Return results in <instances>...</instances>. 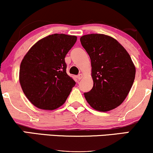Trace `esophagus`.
<instances>
[{
  "label": "esophagus",
  "instance_id": "esophagus-1",
  "mask_svg": "<svg viewBox=\"0 0 153 153\" xmlns=\"http://www.w3.org/2000/svg\"><path fill=\"white\" fill-rule=\"evenodd\" d=\"M82 78V74H79V75H78V76H77V78H78V80H81Z\"/></svg>",
  "mask_w": 153,
  "mask_h": 153
}]
</instances>
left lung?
<instances>
[{
  "label": "left lung",
  "instance_id": "left-lung-1",
  "mask_svg": "<svg viewBox=\"0 0 153 153\" xmlns=\"http://www.w3.org/2000/svg\"><path fill=\"white\" fill-rule=\"evenodd\" d=\"M82 46L88 54L94 86L84 93L88 103L100 111L112 110L126 99L134 82L135 67L117 40L101 34L84 35Z\"/></svg>",
  "mask_w": 153,
  "mask_h": 153
}]
</instances>
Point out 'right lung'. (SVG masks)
Masks as SVG:
<instances>
[{
  "mask_svg": "<svg viewBox=\"0 0 153 153\" xmlns=\"http://www.w3.org/2000/svg\"><path fill=\"white\" fill-rule=\"evenodd\" d=\"M75 36L54 34L39 40L24 56L19 81L26 98L37 108L54 110L65 102L75 80L67 74V53Z\"/></svg>",
  "mask_w": 153,
  "mask_h": 153,
  "instance_id": "right-lung-1",
  "label": "right lung"
}]
</instances>
